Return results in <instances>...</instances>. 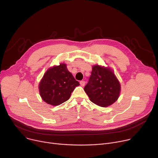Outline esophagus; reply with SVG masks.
<instances>
[{
  "label": "esophagus",
  "mask_w": 158,
  "mask_h": 158,
  "mask_svg": "<svg viewBox=\"0 0 158 158\" xmlns=\"http://www.w3.org/2000/svg\"><path fill=\"white\" fill-rule=\"evenodd\" d=\"M80 85L81 86H84L85 85V81H80Z\"/></svg>",
  "instance_id": "esophagus-1"
}]
</instances>
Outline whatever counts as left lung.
<instances>
[{
    "label": "left lung",
    "instance_id": "8db88e82",
    "mask_svg": "<svg viewBox=\"0 0 158 158\" xmlns=\"http://www.w3.org/2000/svg\"><path fill=\"white\" fill-rule=\"evenodd\" d=\"M84 89L91 101L106 107L118 100L121 86L111 68L95 64L92 66L88 83Z\"/></svg>",
    "mask_w": 158,
    "mask_h": 158
}]
</instances>
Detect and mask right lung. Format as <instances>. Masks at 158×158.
<instances>
[{
    "label": "right lung",
    "mask_w": 158,
    "mask_h": 158,
    "mask_svg": "<svg viewBox=\"0 0 158 158\" xmlns=\"http://www.w3.org/2000/svg\"><path fill=\"white\" fill-rule=\"evenodd\" d=\"M79 82L74 79L65 63L50 67L44 73L38 86L42 100L52 106L68 101Z\"/></svg>",
    "instance_id": "add662e5"
}]
</instances>
